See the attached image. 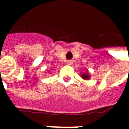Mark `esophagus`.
<instances>
[{"label": "esophagus", "mask_w": 129, "mask_h": 129, "mask_svg": "<svg viewBox=\"0 0 129 129\" xmlns=\"http://www.w3.org/2000/svg\"><path fill=\"white\" fill-rule=\"evenodd\" d=\"M72 63H73L72 60H68V61H67V64H70V65L72 64Z\"/></svg>", "instance_id": "1"}]
</instances>
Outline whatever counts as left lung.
I'll use <instances>...</instances> for the list:
<instances>
[{
	"mask_svg": "<svg viewBox=\"0 0 129 129\" xmlns=\"http://www.w3.org/2000/svg\"><path fill=\"white\" fill-rule=\"evenodd\" d=\"M82 78L85 79V80H87V79L90 78L89 75H87V74H86V73H83V74H82Z\"/></svg>",
	"mask_w": 129,
	"mask_h": 129,
	"instance_id": "left-lung-1",
	"label": "left lung"
}]
</instances>
